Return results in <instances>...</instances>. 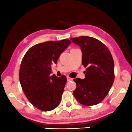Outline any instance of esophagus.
I'll use <instances>...</instances> for the list:
<instances>
[{"mask_svg":"<svg viewBox=\"0 0 132 132\" xmlns=\"http://www.w3.org/2000/svg\"><path fill=\"white\" fill-rule=\"evenodd\" d=\"M67 81H68V82L71 81V80H73L72 78H71L69 77H67Z\"/></svg>","mask_w":132,"mask_h":132,"instance_id":"esophagus-1","label":"esophagus"}]
</instances>
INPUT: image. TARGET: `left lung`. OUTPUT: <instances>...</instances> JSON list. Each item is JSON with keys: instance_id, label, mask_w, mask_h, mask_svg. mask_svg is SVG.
Here are the masks:
<instances>
[{"instance_id": "obj_1", "label": "left lung", "mask_w": 132, "mask_h": 132, "mask_svg": "<svg viewBox=\"0 0 132 132\" xmlns=\"http://www.w3.org/2000/svg\"><path fill=\"white\" fill-rule=\"evenodd\" d=\"M81 48L82 62L86 71L84 79H73L77 88L73 92L81 104L91 106L101 102L114 81V62L104 44L92 37L82 36L71 38Z\"/></svg>"}]
</instances>
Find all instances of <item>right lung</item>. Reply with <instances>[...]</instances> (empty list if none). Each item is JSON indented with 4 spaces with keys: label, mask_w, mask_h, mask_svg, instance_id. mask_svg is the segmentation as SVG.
I'll return each instance as SVG.
<instances>
[{
    "label": "right lung",
    "mask_w": 132,
    "mask_h": 132,
    "mask_svg": "<svg viewBox=\"0 0 132 132\" xmlns=\"http://www.w3.org/2000/svg\"><path fill=\"white\" fill-rule=\"evenodd\" d=\"M71 43L68 39L37 44L27 51L20 68L22 90L34 107L43 111L54 110L60 104L67 82L65 76H50L51 65Z\"/></svg>",
    "instance_id": "obj_1"
}]
</instances>
